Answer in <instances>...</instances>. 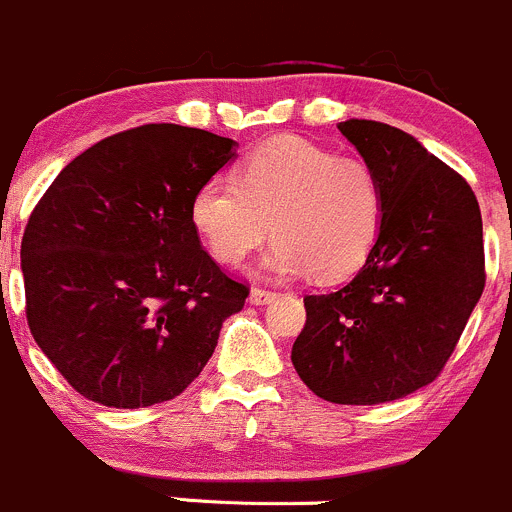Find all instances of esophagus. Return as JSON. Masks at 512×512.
<instances>
[{
	"mask_svg": "<svg viewBox=\"0 0 512 512\" xmlns=\"http://www.w3.org/2000/svg\"><path fill=\"white\" fill-rule=\"evenodd\" d=\"M276 296H278L276 291H266V288L254 286V288H251V293H249V301L254 303V306H263V303H271Z\"/></svg>",
	"mask_w": 512,
	"mask_h": 512,
	"instance_id": "esophagus-1",
	"label": "esophagus"
}]
</instances>
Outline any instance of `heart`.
Returning <instances> with one entry per match:
<instances>
[{"label": "heart", "mask_w": 512, "mask_h": 512, "mask_svg": "<svg viewBox=\"0 0 512 512\" xmlns=\"http://www.w3.org/2000/svg\"><path fill=\"white\" fill-rule=\"evenodd\" d=\"M191 216L224 263H239L273 229L258 268L271 276L338 281L366 263L386 219V186L368 161L303 139L256 149L241 176H214L194 196Z\"/></svg>", "instance_id": "obj_1"}]
</instances>
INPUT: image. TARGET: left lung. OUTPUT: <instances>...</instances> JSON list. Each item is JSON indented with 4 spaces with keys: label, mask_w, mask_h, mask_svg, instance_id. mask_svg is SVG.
<instances>
[{
    "label": "left lung",
    "mask_w": 512,
    "mask_h": 512,
    "mask_svg": "<svg viewBox=\"0 0 512 512\" xmlns=\"http://www.w3.org/2000/svg\"><path fill=\"white\" fill-rule=\"evenodd\" d=\"M338 131L386 186L381 236L361 271L306 296L291 361L318 398L396 401L440 376L485 288L483 219L468 181L396 126L348 119Z\"/></svg>",
    "instance_id": "8db88e82"
}]
</instances>
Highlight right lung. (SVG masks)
Returning <instances> with one entry per match:
<instances>
[{"mask_svg": "<svg viewBox=\"0 0 512 512\" xmlns=\"http://www.w3.org/2000/svg\"><path fill=\"white\" fill-rule=\"evenodd\" d=\"M236 141L144 124L79 154L22 239L27 323L69 386L109 408L179 396L249 286L201 249L191 206Z\"/></svg>", "mask_w": 512, "mask_h": 512, "instance_id": "add662e5", "label": "right lung"}]
</instances>
